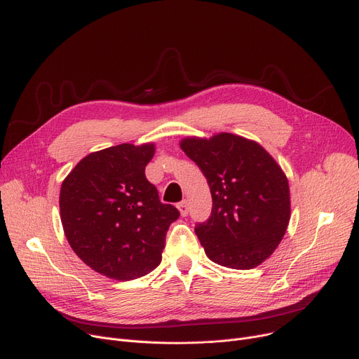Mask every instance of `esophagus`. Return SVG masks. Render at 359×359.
Returning <instances> with one entry per match:
<instances>
[{"instance_id":"1","label":"esophagus","mask_w":359,"mask_h":359,"mask_svg":"<svg viewBox=\"0 0 359 359\" xmlns=\"http://www.w3.org/2000/svg\"><path fill=\"white\" fill-rule=\"evenodd\" d=\"M177 208H179L180 214H182L183 217H186L187 212H189V203H187V201H182V202L177 205Z\"/></svg>"}]
</instances>
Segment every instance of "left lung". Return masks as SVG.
I'll return each mask as SVG.
<instances>
[{"instance_id":"8db88e82","label":"left lung","mask_w":359,"mask_h":359,"mask_svg":"<svg viewBox=\"0 0 359 359\" xmlns=\"http://www.w3.org/2000/svg\"><path fill=\"white\" fill-rule=\"evenodd\" d=\"M180 148L201 168L212 196L211 217L195 227L206 256L225 268H256L287 231V176L262 145L227 132L184 138Z\"/></svg>"}]
</instances>
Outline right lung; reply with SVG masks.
Returning a JSON list of instances; mask_svg holds the SVG:
<instances>
[{"mask_svg": "<svg viewBox=\"0 0 359 359\" xmlns=\"http://www.w3.org/2000/svg\"><path fill=\"white\" fill-rule=\"evenodd\" d=\"M154 144H121L84 157L62 182L61 221L87 266L118 280L137 279L161 262L170 224L180 215L161 203L145 177Z\"/></svg>", "mask_w": 359, "mask_h": 359, "instance_id": "right-lung-1", "label": "right lung"}]
</instances>
